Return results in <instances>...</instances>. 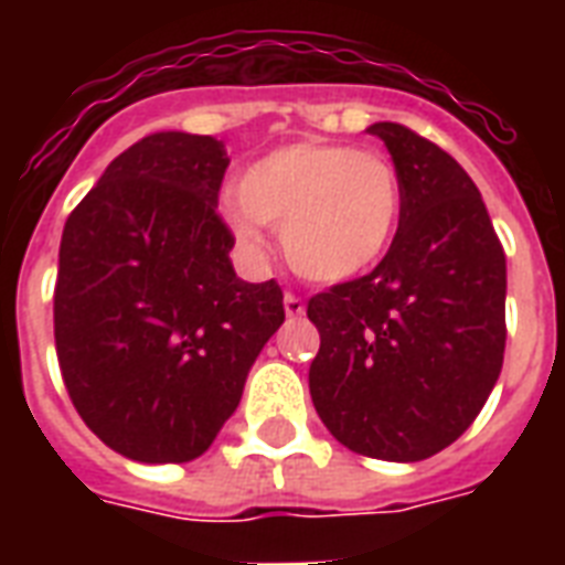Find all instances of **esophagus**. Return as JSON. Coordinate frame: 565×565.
I'll return each instance as SVG.
<instances>
[{"label": "esophagus", "instance_id": "34e87169", "mask_svg": "<svg viewBox=\"0 0 565 565\" xmlns=\"http://www.w3.org/2000/svg\"><path fill=\"white\" fill-rule=\"evenodd\" d=\"M284 310H287V317L290 319L305 317V301H301V296H296V292H287V296H284Z\"/></svg>", "mask_w": 565, "mask_h": 565}]
</instances>
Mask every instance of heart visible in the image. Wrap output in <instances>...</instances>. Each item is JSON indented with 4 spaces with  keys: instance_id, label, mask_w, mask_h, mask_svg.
I'll list each match as a JSON object with an SVG mask.
<instances>
[{
    "instance_id": "1",
    "label": "heart",
    "mask_w": 565,
    "mask_h": 565,
    "mask_svg": "<svg viewBox=\"0 0 565 565\" xmlns=\"http://www.w3.org/2000/svg\"><path fill=\"white\" fill-rule=\"evenodd\" d=\"M222 216L246 248L260 222L281 225L287 264L310 281L358 278L386 255L402 220V179L390 158L358 146L299 140L273 149L222 199Z\"/></svg>"
}]
</instances>
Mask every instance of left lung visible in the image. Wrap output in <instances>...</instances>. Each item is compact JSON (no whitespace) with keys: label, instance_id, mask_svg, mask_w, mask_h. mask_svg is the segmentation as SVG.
Returning <instances> with one entry per match:
<instances>
[{"label":"left lung","instance_id":"left-lung-1","mask_svg":"<svg viewBox=\"0 0 565 565\" xmlns=\"http://www.w3.org/2000/svg\"><path fill=\"white\" fill-rule=\"evenodd\" d=\"M366 131L393 154L402 220L370 275L308 301L319 331L310 398L345 448L413 463L451 446L499 381L508 264L451 154L398 122Z\"/></svg>","mask_w":565,"mask_h":565}]
</instances>
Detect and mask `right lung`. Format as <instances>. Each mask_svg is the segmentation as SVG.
Instances as JSON below:
<instances>
[{
  "instance_id": "right-lung-1",
  "label": "right lung",
  "mask_w": 565,
  "mask_h": 565,
  "mask_svg": "<svg viewBox=\"0 0 565 565\" xmlns=\"http://www.w3.org/2000/svg\"><path fill=\"white\" fill-rule=\"evenodd\" d=\"M225 170L216 137L158 131L114 158L64 225L61 375L84 425L137 463L204 455L284 322L275 278L231 266Z\"/></svg>"
}]
</instances>
